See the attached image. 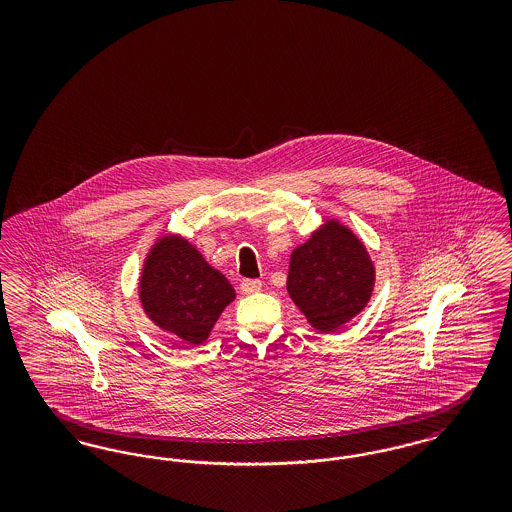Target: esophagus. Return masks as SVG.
<instances>
[{
    "mask_svg": "<svg viewBox=\"0 0 512 512\" xmlns=\"http://www.w3.org/2000/svg\"><path fill=\"white\" fill-rule=\"evenodd\" d=\"M261 280H255V278H247V280H242V284H240V290L245 295H251V293H257L261 290Z\"/></svg>",
    "mask_w": 512,
    "mask_h": 512,
    "instance_id": "1",
    "label": "esophagus"
}]
</instances>
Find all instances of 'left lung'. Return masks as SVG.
Listing matches in <instances>:
<instances>
[{"label":"left lung","instance_id":"obj_1","mask_svg":"<svg viewBox=\"0 0 512 512\" xmlns=\"http://www.w3.org/2000/svg\"><path fill=\"white\" fill-rule=\"evenodd\" d=\"M374 268L365 245L336 220H328L292 253L288 292L320 332H334L365 309Z\"/></svg>","mask_w":512,"mask_h":512}]
</instances>
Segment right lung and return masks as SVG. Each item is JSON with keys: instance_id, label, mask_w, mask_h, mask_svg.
Segmentation results:
<instances>
[{"instance_id": "add662e5", "label": "right lung", "mask_w": 512, "mask_h": 512, "mask_svg": "<svg viewBox=\"0 0 512 512\" xmlns=\"http://www.w3.org/2000/svg\"><path fill=\"white\" fill-rule=\"evenodd\" d=\"M234 297L224 274L182 238H163L147 255L140 280L147 317L188 343L207 340Z\"/></svg>"}]
</instances>
